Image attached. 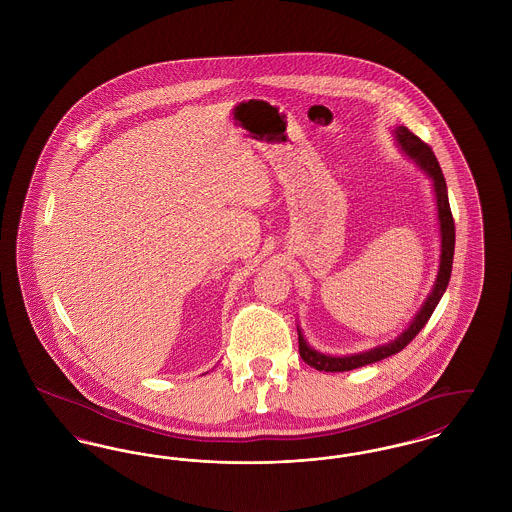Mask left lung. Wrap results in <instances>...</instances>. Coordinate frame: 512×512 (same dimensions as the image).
Wrapping results in <instances>:
<instances>
[{
	"label": "left lung",
	"instance_id": "8db88e82",
	"mask_svg": "<svg viewBox=\"0 0 512 512\" xmlns=\"http://www.w3.org/2000/svg\"><path fill=\"white\" fill-rule=\"evenodd\" d=\"M397 140L401 144L404 152L418 163L433 181V190H435V200H437V216H439V225H441V262H439V275L435 281V287L428 296V300L424 302L422 310L418 312V316L412 320L410 327L404 329L401 337H397L393 343L377 347L362 354H354V356H327L322 352L310 349L304 341V337L298 331V350L302 360L320 370V372H349L362 368L366 364H374L379 362L391 354H397L399 350H403L420 331L422 327L428 323V320L435 310V306L439 304L441 296L445 293L449 279H451V269H453V256H455V219L451 214V206H449V196H447V185H445V177L443 171L439 167V162L435 158V154L431 152L430 146L414 135L412 131H408L406 127H397L395 129Z\"/></svg>",
	"mask_w": 512,
	"mask_h": 512
}]
</instances>
